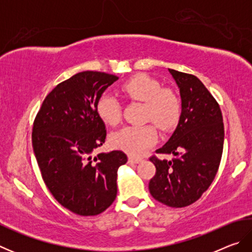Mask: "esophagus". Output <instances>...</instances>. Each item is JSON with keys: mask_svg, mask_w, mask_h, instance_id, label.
<instances>
[{"mask_svg": "<svg viewBox=\"0 0 252 252\" xmlns=\"http://www.w3.org/2000/svg\"><path fill=\"white\" fill-rule=\"evenodd\" d=\"M127 161H129V163H131V164H136V163H139V162H141V159H140V158L129 156V158H127Z\"/></svg>", "mask_w": 252, "mask_h": 252, "instance_id": "obj_1", "label": "esophagus"}]
</instances>
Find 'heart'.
<instances>
[{"mask_svg": "<svg viewBox=\"0 0 252 252\" xmlns=\"http://www.w3.org/2000/svg\"><path fill=\"white\" fill-rule=\"evenodd\" d=\"M126 97L144 102L143 118L151 120L162 130L169 129L179 120L181 103L171 89H161L159 81L148 74H136L121 85ZM100 120L108 126H117L121 119V105L116 96L103 94L95 105ZM155 127L146 126H127L111 135L112 147L130 156H141L157 142Z\"/></svg>", "mask_w": 252, "mask_h": 252, "instance_id": "1", "label": "heart"}]
</instances>
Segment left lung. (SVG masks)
Returning a JSON list of instances; mask_svg holds the SVG:
<instances>
[{"instance_id": "left-lung-1", "label": "left lung", "mask_w": 252, "mask_h": 252, "mask_svg": "<svg viewBox=\"0 0 252 252\" xmlns=\"http://www.w3.org/2000/svg\"><path fill=\"white\" fill-rule=\"evenodd\" d=\"M180 91L181 114L176 130L151 157L156 176L149 190L158 201L172 208L193 203L210 187L218 171L223 149V120L219 104L197 76L169 69Z\"/></svg>"}]
</instances>
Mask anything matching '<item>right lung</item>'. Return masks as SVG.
Listing matches in <instances>:
<instances>
[{"label": "right lung", "instance_id": "obj_1", "mask_svg": "<svg viewBox=\"0 0 252 252\" xmlns=\"http://www.w3.org/2000/svg\"><path fill=\"white\" fill-rule=\"evenodd\" d=\"M118 80L104 72L76 73L46 95L33 123L42 178L57 201L76 215H99L117 197L118 169L126 163V153L92 152L106 136L96 102Z\"/></svg>", "mask_w": 252, "mask_h": 252}]
</instances>
